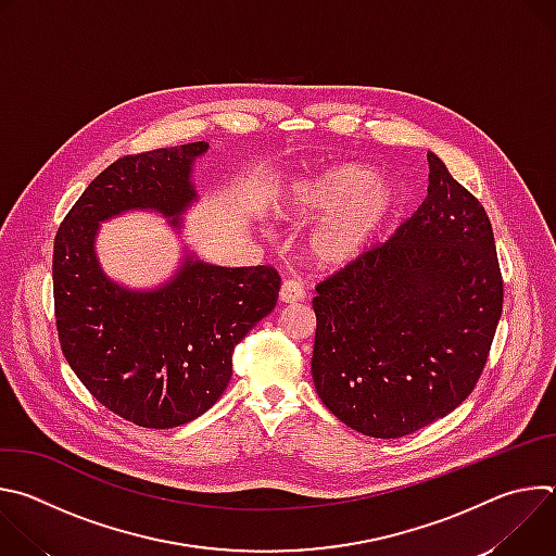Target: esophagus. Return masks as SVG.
Wrapping results in <instances>:
<instances>
[{
	"label": "esophagus",
	"instance_id": "obj_1",
	"mask_svg": "<svg viewBox=\"0 0 556 556\" xmlns=\"http://www.w3.org/2000/svg\"><path fill=\"white\" fill-rule=\"evenodd\" d=\"M303 286L299 283V281H294V279H286L283 283H281V290H279V299H281V303H299L301 299H303Z\"/></svg>",
	"mask_w": 556,
	"mask_h": 556
}]
</instances>
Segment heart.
<instances>
[{
	"mask_svg": "<svg viewBox=\"0 0 556 556\" xmlns=\"http://www.w3.org/2000/svg\"><path fill=\"white\" fill-rule=\"evenodd\" d=\"M399 206L395 189L363 165H332L299 180L283 215L294 222L326 219L309 235V257L321 268H339L361 257Z\"/></svg>",
	"mask_w": 556,
	"mask_h": 556,
	"instance_id": "1",
	"label": "heart"
}]
</instances>
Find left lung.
I'll return each instance as SVG.
<instances>
[{"label": "left lung", "instance_id": "8db88e82", "mask_svg": "<svg viewBox=\"0 0 556 556\" xmlns=\"http://www.w3.org/2000/svg\"><path fill=\"white\" fill-rule=\"evenodd\" d=\"M427 157L418 211L312 299L316 393L371 438L409 435L464 403L502 316L491 219L435 153Z\"/></svg>", "mask_w": 556, "mask_h": 556}]
</instances>
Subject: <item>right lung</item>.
Masks as SVG:
<instances>
[{
    "label": "right lung",
    "instance_id": "right-lung-1",
    "mask_svg": "<svg viewBox=\"0 0 556 556\" xmlns=\"http://www.w3.org/2000/svg\"><path fill=\"white\" fill-rule=\"evenodd\" d=\"M208 142L118 157L76 200L54 237V316L63 356L94 399L116 416L172 429L208 412L232 374V352L275 309L273 266L224 268L187 253L153 290L112 281L97 257L101 222L155 211L182 226L198 200L195 157Z\"/></svg>",
    "mask_w": 556,
    "mask_h": 556
}]
</instances>
